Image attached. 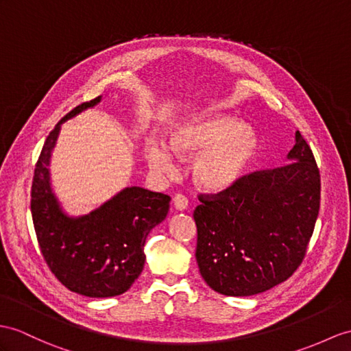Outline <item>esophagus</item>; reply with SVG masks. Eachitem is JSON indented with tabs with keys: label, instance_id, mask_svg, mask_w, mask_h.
Returning <instances> with one entry per match:
<instances>
[{
	"label": "esophagus",
	"instance_id": "34e87169",
	"mask_svg": "<svg viewBox=\"0 0 351 351\" xmlns=\"http://www.w3.org/2000/svg\"><path fill=\"white\" fill-rule=\"evenodd\" d=\"M173 205H174V208L177 210V211H184L186 208H187V205H189V202H187V198L184 195H176L174 196V199H173Z\"/></svg>",
	"mask_w": 351,
	"mask_h": 351
}]
</instances>
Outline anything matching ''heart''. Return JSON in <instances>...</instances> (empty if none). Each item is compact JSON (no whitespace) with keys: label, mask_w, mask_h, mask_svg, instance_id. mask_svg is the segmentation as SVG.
Masks as SVG:
<instances>
[{"label":"heart","mask_w":351,"mask_h":351,"mask_svg":"<svg viewBox=\"0 0 351 351\" xmlns=\"http://www.w3.org/2000/svg\"><path fill=\"white\" fill-rule=\"evenodd\" d=\"M259 150V134L240 119L223 113H204L171 128L169 147L160 140H149L144 156L149 167L160 174L174 169V155L180 159L195 158V184L207 192L220 193L243 180Z\"/></svg>","instance_id":"obj_1"}]
</instances>
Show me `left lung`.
<instances>
[{"instance_id":"obj_1","label":"left lung","mask_w":351,"mask_h":351,"mask_svg":"<svg viewBox=\"0 0 351 351\" xmlns=\"http://www.w3.org/2000/svg\"><path fill=\"white\" fill-rule=\"evenodd\" d=\"M286 164L244 176L232 189L199 196L196 262L213 290L252 296L301 265L320 208V173L301 132Z\"/></svg>"}]
</instances>
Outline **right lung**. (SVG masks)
<instances>
[{
    "mask_svg": "<svg viewBox=\"0 0 351 351\" xmlns=\"http://www.w3.org/2000/svg\"><path fill=\"white\" fill-rule=\"evenodd\" d=\"M102 97L70 111L49 134L34 171L31 213L40 249L61 283L83 296L125 293L144 268V244L168 215V195L140 186L125 187L89 215L70 216L50 184V156L61 125L99 104Z\"/></svg>",
    "mask_w": 351,
    "mask_h": 351,
    "instance_id": "right-lung-1",
    "label": "right lung"
}]
</instances>
